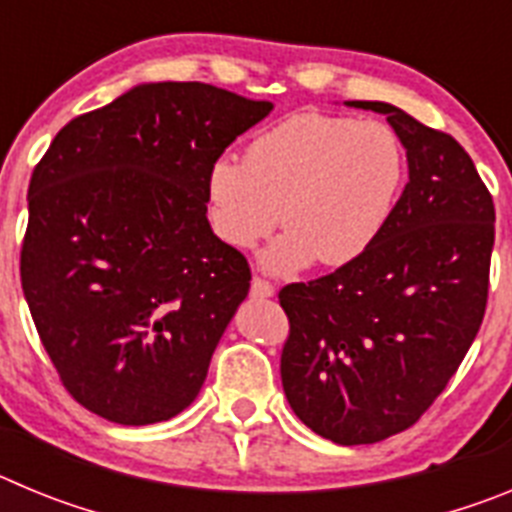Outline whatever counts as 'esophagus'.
Listing matches in <instances>:
<instances>
[{
  "label": "esophagus",
  "instance_id": "34e87169",
  "mask_svg": "<svg viewBox=\"0 0 512 512\" xmlns=\"http://www.w3.org/2000/svg\"><path fill=\"white\" fill-rule=\"evenodd\" d=\"M251 295L253 297H271V295H274V287H271V284L266 282V279L253 277L251 279Z\"/></svg>",
  "mask_w": 512,
  "mask_h": 512
}]
</instances>
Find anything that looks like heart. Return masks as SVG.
<instances>
[{
	"label": "heart",
	"instance_id": "b5f03b06",
	"mask_svg": "<svg viewBox=\"0 0 512 512\" xmlns=\"http://www.w3.org/2000/svg\"><path fill=\"white\" fill-rule=\"evenodd\" d=\"M405 182V151L384 122L300 112L248 143L243 161L215 158L205 194L212 230L251 248L282 220L264 253L289 274L318 259L343 266L364 256L390 223Z\"/></svg>",
	"mask_w": 512,
	"mask_h": 512
}]
</instances>
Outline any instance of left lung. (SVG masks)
Here are the masks:
<instances>
[{
	"label": "left lung",
	"mask_w": 512,
	"mask_h": 512,
	"mask_svg": "<svg viewBox=\"0 0 512 512\" xmlns=\"http://www.w3.org/2000/svg\"><path fill=\"white\" fill-rule=\"evenodd\" d=\"M410 182L369 251L333 274L287 284L282 387L297 418L341 446L418 423L477 336L490 289L495 205L451 135L387 102Z\"/></svg>",
	"instance_id": "8db88e82"
}]
</instances>
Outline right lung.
<instances>
[{
	"instance_id": "obj_1",
	"label": "right lung",
	"mask_w": 512,
	"mask_h": 512,
	"mask_svg": "<svg viewBox=\"0 0 512 512\" xmlns=\"http://www.w3.org/2000/svg\"><path fill=\"white\" fill-rule=\"evenodd\" d=\"M274 110L200 81L140 84L61 128L27 189L20 279L79 405L161 423L200 395L251 269L207 223V169Z\"/></svg>"
}]
</instances>
